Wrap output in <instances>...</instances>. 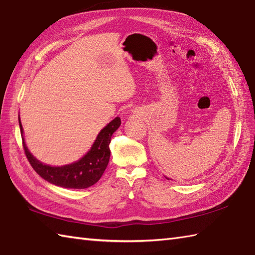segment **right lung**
<instances>
[{
    "instance_id": "add662e5",
    "label": "right lung",
    "mask_w": 255,
    "mask_h": 255,
    "mask_svg": "<svg viewBox=\"0 0 255 255\" xmlns=\"http://www.w3.org/2000/svg\"><path fill=\"white\" fill-rule=\"evenodd\" d=\"M121 124L122 122L119 117L113 119L97 134L96 140L89 152L82 159L71 164L63 166H50L41 163L29 152L23 138L25 154L32 169L47 182L64 188H88L94 185L100 180L107 167L111 156V138L113 133L121 126ZM19 128L21 136H23V127H21L20 119Z\"/></svg>"
}]
</instances>
